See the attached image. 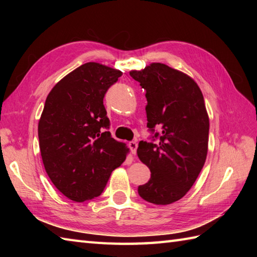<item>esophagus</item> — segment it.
Wrapping results in <instances>:
<instances>
[{
	"instance_id": "1",
	"label": "esophagus",
	"mask_w": 257,
	"mask_h": 257,
	"mask_svg": "<svg viewBox=\"0 0 257 257\" xmlns=\"http://www.w3.org/2000/svg\"><path fill=\"white\" fill-rule=\"evenodd\" d=\"M128 145H129V148H130V150H132V154H133V155H136V154H137L138 144L136 143V141H130V143H129Z\"/></svg>"
}]
</instances>
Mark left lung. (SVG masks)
<instances>
[{
  "instance_id": "left-lung-1",
  "label": "left lung",
  "mask_w": 257,
  "mask_h": 257,
  "mask_svg": "<svg viewBox=\"0 0 257 257\" xmlns=\"http://www.w3.org/2000/svg\"><path fill=\"white\" fill-rule=\"evenodd\" d=\"M130 76L146 90L147 127L152 134L151 141H140L137 149L151 172L138 193L150 203L171 204L187 194L206 159L210 123L203 95L188 75L161 63L132 70Z\"/></svg>"
}]
</instances>
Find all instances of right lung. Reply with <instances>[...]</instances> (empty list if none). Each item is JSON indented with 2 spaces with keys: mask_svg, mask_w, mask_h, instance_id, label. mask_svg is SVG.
Wrapping results in <instances>:
<instances>
[{
  "mask_svg": "<svg viewBox=\"0 0 257 257\" xmlns=\"http://www.w3.org/2000/svg\"><path fill=\"white\" fill-rule=\"evenodd\" d=\"M122 75L86 63L58 81L48 94L38 122L43 163L53 184L75 202L99 196L128 149L107 132L103 106L109 87Z\"/></svg>",
  "mask_w": 257,
  "mask_h": 257,
  "instance_id": "right-lung-1",
  "label": "right lung"
}]
</instances>
